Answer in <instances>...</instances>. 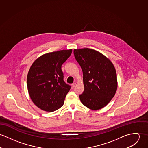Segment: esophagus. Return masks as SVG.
<instances>
[{
	"label": "esophagus",
	"instance_id": "34e87169",
	"mask_svg": "<svg viewBox=\"0 0 148 148\" xmlns=\"http://www.w3.org/2000/svg\"><path fill=\"white\" fill-rule=\"evenodd\" d=\"M71 86L73 87H74L75 86H76V83H73L71 84Z\"/></svg>",
	"mask_w": 148,
	"mask_h": 148
}]
</instances>
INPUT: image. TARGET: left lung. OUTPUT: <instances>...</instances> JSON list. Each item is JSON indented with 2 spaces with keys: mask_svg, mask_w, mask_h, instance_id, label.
Segmentation results:
<instances>
[{
  "mask_svg": "<svg viewBox=\"0 0 148 148\" xmlns=\"http://www.w3.org/2000/svg\"><path fill=\"white\" fill-rule=\"evenodd\" d=\"M74 54L83 71L84 89L79 95L82 104L92 110L103 108L113 98L117 88L115 67L95 50L74 49Z\"/></svg>",
  "mask_w": 148,
  "mask_h": 148,
  "instance_id": "obj_1",
  "label": "left lung"
}]
</instances>
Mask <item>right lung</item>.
Returning <instances> with one entry per match:
<instances>
[{
  "instance_id": "1",
  "label": "right lung",
  "mask_w": 148,
  "mask_h": 148,
  "mask_svg": "<svg viewBox=\"0 0 148 148\" xmlns=\"http://www.w3.org/2000/svg\"><path fill=\"white\" fill-rule=\"evenodd\" d=\"M72 49L45 54L38 58L27 75V87L34 104L40 109L53 112L61 108L71 86L64 80L61 66Z\"/></svg>"
}]
</instances>
